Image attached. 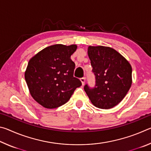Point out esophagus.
Returning a JSON list of instances; mask_svg holds the SVG:
<instances>
[{"instance_id": "esophagus-1", "label": "esophagus", "mask_w": 151, "mask_h": 151, "mask_svg": "<svg viewBox=\"0 0 151 151\" xmlns=\"http://www.w3.org/2000/svg\"><path fill=\"white\" fill-rule=\"evenodd\" d=\"M85 79H86L85 77H82V78H80V80H81V83H82V85H85Z\"/></svg>"}]
</instances>
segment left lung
Returning a JSON list of instances; mask_svg holds the SVG:
<instances>
[{
  "label": "left lung",
  "mask_w": 151,
  "mask_h": 151,
  "mask_svg": "<svg viewBox=\"0 0 151 151\" xmlns=\"http://www.w3.org/2000/svg\"><path fill=\"white\" fill-rule=\"evenodd\" d=\"M88 55L95 76V85L86 84L84 89L96 107L109 109L117 105L131 88L132 67L113 48L98 46L88 47Z\"/></svg>",
  "instance_id": "8db88e82"
}]
</instances>
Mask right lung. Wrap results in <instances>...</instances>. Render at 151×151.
<instances>
[{
  "label": "right lung",
  "mask_w": 151,
  "mask_h": 151,
  "mask_svg": "<svg viewBox=\"0 0 151 151\" xmlns=\"http://www.w3.org/2000/svg\"><path fill=\"white\" fill-rule=\"evenodd\" d=\"M76 45H55L40 51L28 63L25 81L32 98L47 109L62 106L82 83L74 77L70 59Z\"/></svg>",
  "instance_id": "1"
}]
</instances>
